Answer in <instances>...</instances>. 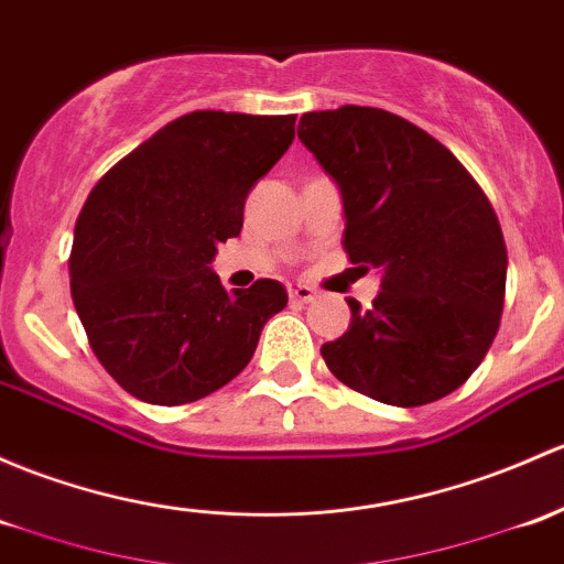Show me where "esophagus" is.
<instances>
[{
    "label": "esophagus",
    "mask_w": 564,
    "mask_h": 564,
    "mask_svg": "<svg viewBox=\"0 0 564 564\" xmlns=\"http://www.w3.org/2000/svg\"><path fill=\"white\" fill-rule=\"evenodd\" d=\"M289 300H292L294 305H307V302L316 300V292H313L307 283H292V286H289Z\"/></svg>",
    "instance_id": "34e87169"
}]
</instances>
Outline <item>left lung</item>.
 <instances>
[{
  "label": "left lung",
  "instance_id": "8db88e82",
  "mask_svg": "<svg viewBox=\"0 0 564 564\" xmlns=\"http://www.w3.org/2000/svg\"><path fill=\"white\" fill-rule=\"evenodd\" d=\"M297 134L337 183L348 259L381 272L370 311L324 343L332 376L359 394L416 408L481 365L506 302L500 221L459 159L416 123L378 108L305 112Z\"/></svg>",
  "mask_w": 564,
  "mask_h": 564
}]
</instances>
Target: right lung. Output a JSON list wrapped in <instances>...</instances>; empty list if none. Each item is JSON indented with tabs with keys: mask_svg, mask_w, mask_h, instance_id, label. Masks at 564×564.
I'll return each mask as SVG.
<instances>
[{
	"mask_svg": "<svg viewBox=\"0 0 564 564\" xmlns=\"http://www.w3.org/2000/svg\"><path fill=\"white\" fill-rule=\"evenodd\" d=\"M297 116L197 110L134 148L91 188L75 224L69 286L88 346L132 397L203 400L257 351L286 289L227 292L210 262L240 235L253 183L294 140Z\"/></svg>",
	"mask_w": 564,
	"mask_h": 564,
	"instance_id": "1",
	"label": "right lung"
}]
</instances>
